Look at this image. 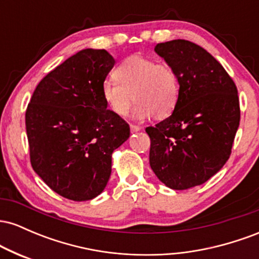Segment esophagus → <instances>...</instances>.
<instances>
[{"instance_id":"1","label":"esophagus","mask_w":259,"mask_h":259,"mask_svg":"<svg viewBox=\"0 0 259 259\" xmlns=\"http://www.w3.org/2000/svg\"><path fill=\"white\" fill-rule=\"evenodd\" d=\"M130 130H132V133L140 132V130H141V126H139V125H134V124H132V125H130Z\"/></svg>"}]
</instances>
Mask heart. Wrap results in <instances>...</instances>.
Returning a JSON list of instances; mask_svg holds the SVG:
<instances>
[{
    "instance_id": "1",
    "label": "heart",
    "mask_w": 259,
    "mask_h": 259,
    "mask_svg": "<svg viewBox=\"0 0 259 259\" xmlns=\"http://www.w3.org/2000/svg\"><path fill=\"white\" fill-rule=\"evenodd\" d=\"M107 79L101 95L108 109L118 117L127 114L134 100L133 117L142 120L164 118L174 111L180 95L179 76L173 67L135 55L124 59Z\"/></svg>"
}]
</instances>
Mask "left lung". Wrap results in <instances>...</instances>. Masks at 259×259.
Segmentation results:
<instances>
[{
  "label": "left lung",
  "mask_w": 259,
  "mask_h": 259,
  "mask_svg": "<svg viewBox=\"0 0 259 259\" xmlns=\"http://www.w3.org/2000/svg\"><path fill=\"white\" fill-rule=\"evenodd\" d=\"M154 51L174 68L180 95L167 119L146 127L150 165L173 190L206 183L227 163L240 124L237 89L227 70L187 40L158 44Z\"/></svg>",
  "instance_id": "8db88e82"
}]
</instances>
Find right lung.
Wrapping results in <instances>:
<instances>
[{
  "label": "right lung",
  "instance_id": "add662e5",
  "mask_svg": "<svg viewBox=\"0 0 259 259\" xmlns=\"http://www.w3.org/2000/svg\"><path fill=\"white\" fill-rule=\"evenodd\" d=\"M114 63L106 50L79 51L38 82L26 108L32 169L68 200H92L105 190L113 151L130 136L101 95Z\"/></svg>",
  "mask_w": 259,
  "mask_h": 259
}]
</instances>
